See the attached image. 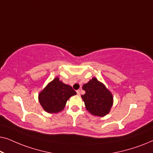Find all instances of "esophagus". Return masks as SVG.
Segmentation results:
<instances>
[{
	"label": "esophagus",
	"mask_w": 153,
	"mask_h": 153,
	"mask_svg": "<svg viewBox=\"0 0 153 153\" xmlns=\"http://www.w3.org/2000/svg\"><path fill=\"white\" fill-rule=\"evenodd\" d=\"M76 93H77V95H80V90H77Z\"/></svg>",
	"instance_id": "34e87169"
}]
</instances>
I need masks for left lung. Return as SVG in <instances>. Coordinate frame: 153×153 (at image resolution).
Returning a JSON list of instances; mask_svg holds the SVG:
<instances>
[{
	"instance_id": "8db88e82",
	"label": "left lung",
	"mask_w": 153,
	"mask_h": 153,
	"mask_svg": "<svg viewBox=\"0 0 153 153\" xmlns=\"http://www.w3.org/2000/svg\"><path fill=\"white\" fill-rule=\"evenodd\" d=\"M82 88L85 93L81 95V97L87 111L94 116L101 117L109 113L114 102V97L103 83L93 77L83 85Z\"/></svg>"
}]
</instances>
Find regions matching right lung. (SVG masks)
Listing matches in <instances>:
<instances>
[{"label":"right lung","mask_w":153,"mask_h":153,"mask_svg":"<svg viewBox=\"0 0 153 153\" xmlns=\"http://www.w3.org/2000/svg\"><path fill=\"white\" fill-rule=\"evenodd\" d=\"M76 94L70 85L65 84L56 77L39 94V102L43 109L50 114L61 111L69 98Z\"/></svg>","instance_id":"right-lung-1"}]
</instances>
